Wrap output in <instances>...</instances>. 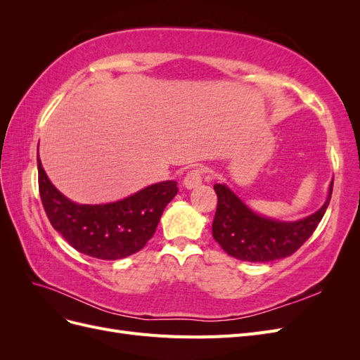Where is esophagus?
I'll use <instances>...</instances> for the list:
<instances>
[{
    "instance_id": "obj_1",
    "label": "esophagus",
    "mask_w": 360,
    "mask_h": 360,
    "mask_svg": "<svg viewBox=\"0 0 360 360\" xmlns=\"http://www.w3.org/2000/svg\"><path fill=\"white\" fill-rule=\"evenodd\" d=\"M202 174H204V169H202V168H200V167L192 168V169L186 174V177H184V180H183L184 188H186V189L197 188L198 184H201V181H202Z\"/></svg>"
}]
</instances>
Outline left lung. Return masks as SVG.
<instances>
[{
    "instance_id": "obj_1",
    "label": "left lung",
    "mask_w": 360,
    "mask_h": 360,
    "mask_svg": "<svg viewBox=\"0 0 360 360\" xmlns=\"http://www.w3.org/2000/svg\"><path fill=\"white\" fill-rule=\"evenodd\" d=\"M217 207L212 231L214 240L228 255L250 263H267L292 255L319 226L330 202L333 181L328 200L319 212L296 222H281L254 213L226 188L214 184Z\"/></svg>"
}]
</instances>
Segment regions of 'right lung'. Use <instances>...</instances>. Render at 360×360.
<instances>
[{
	"label": "right lung",
	"instance_id": "right-lung-1",
	"mask_svg": "<svg viewBox=\"0 0 360 360\" xmlns=\"http://www.w3.org/2000/svg\"><path fill=\"white\" fill-rule=\"evenodd\" d=\"M39 192L51 225L81 254L99 259L126 258L153 237L167 204L179 188L160 181L110 204H76L61 195L48 179L37 158Z\"/></svg>",
	"mask_w": 360,
	"mask_h": 360
}]
</instances>
